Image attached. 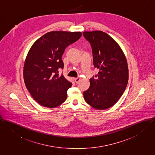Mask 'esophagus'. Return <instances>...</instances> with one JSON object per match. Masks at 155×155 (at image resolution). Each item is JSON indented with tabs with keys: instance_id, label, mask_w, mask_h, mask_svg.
I'll return each mask as SVG.
<instances>
[{
	"instance_id": "obj_1",
	"label": "esophagus",
	"mask_w": 155,
	"mask_h": 155,
	"mask_svg": "<svg viewBox=\"0 0 155 155\" xmlns=\"http://www.w3.org/2000/svg\"><path fill=\"white\" fill-rule=\"evenodd\" d=\"M80 77H77V78H74V81H75V82L76 83H78L80 81Z\"/></svg>"
}]
</instances>
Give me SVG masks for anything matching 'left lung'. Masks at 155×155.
I'll return each instance as SVG.
<instances>
[{"label": "left lung", "mask_w": 155, "mask_h": 155, "mask_svg": "<svg viewBox=\"0 0 155 155\" xmlns=\"http://www.w3.org/2000/svg\"><path fill=\"white\" fill-rule=\"evenodd\" d=\"M83 35L91 45L93 65L99 70L96 78L90 79L84 98L91 107L106 109L117 102L127 86V61L120 45L106 33L84 31Z\"/></svg>", "instance_id": "1"}]
</instances>
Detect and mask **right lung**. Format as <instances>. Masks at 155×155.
<instances>
[{
  "label": "right lung",
  "instance_id": "add662e5",
  "mask_svg": "<svg viewBox=\"0 0 155 155\" xmlns=\"http://www.w3.org/2000/svg\"><path fill=\"white\" fill-rule=\"evenodd\" d=\"M81 35V32L53 31L40 37L31 47L24 62V80L40 105L53 108L66 101L72 83L59 74V70L64 68L62 56Z\"/></svg>",
  "mask_w": 155,
  "mask_h": 155
}]
</instances>
